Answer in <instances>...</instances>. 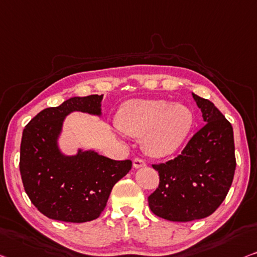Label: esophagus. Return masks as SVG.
Instances as JSON below:
<instances>
[{"label":"esophagus","instance_id":"obj_1","mask_svg":"<svg viewBox=\"0 0 257 257\" xmlns=\"http://www.w3.org/2000/svg\"><path fill=\"white\" fill-rule=\"evenodd\" d=\"M133 166H134V168H141V167L147 166V164H145L144 160H142L140 158H135L133 162Z\"/></svg>","mask_w":257,"mask_h":257}]
</instances>
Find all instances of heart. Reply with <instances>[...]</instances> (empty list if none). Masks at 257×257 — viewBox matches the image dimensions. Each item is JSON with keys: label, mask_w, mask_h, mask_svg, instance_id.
<instances>
[{"label": "heart", "mask_w": 257, "mask_h": 257, "mask_svg": "<svg viewBox=\"0 0 257 257\" xmlns=\"http://www.w3.org/2000/svg\"><path fill=\"white\" fill-rule=\"evenodd\" d=\"M121 130L143 138V149L155 158H165L177 152L194 127V113L182 102L165 99H132L118 110Z\"/></svg>", "instance_id": "obj_1"}]
</instances>
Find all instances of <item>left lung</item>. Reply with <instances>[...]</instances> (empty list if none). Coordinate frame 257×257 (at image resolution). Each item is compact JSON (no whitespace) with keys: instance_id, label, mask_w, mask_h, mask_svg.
Instances as JSON below:
<instances>
[{"instance_id":"1","label":"left lung","mask_w":257,"mask_h":257,"mask_svg":"<svg viewBox=\"0 0 257 257\" xmlns=\"http://www.w3.org/2000/svg\"><path fill=\"white\" fill-rule=\"evenodd\" d=\"M201 109V128L177 158L152 165L159 186L149 196L151 211L171 221L210 216L226 197L235 171L232 124L208 99L193 93Z\"/></svg>"}]
</instances>
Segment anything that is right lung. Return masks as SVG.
<instances>
[{
  "label": "right lung",
  "mask_w": 257,
  "mask_h": 257,
  "mask_svg": "<svg viewBox=\"0 0 257 257\" xmlns=\"http://www.w3.org/2000/svg\"><path fill=\"white\" fill-rule=\"evenodd\" d=\"M102 94L74 97L38 113L23 130L19 171L33 205L51 219L85 223L104 211L113 186L132 170L130 160H113L94 150L61 151L64 118L72 112L101 116Z\"/></svg>",
  "instance_id": "obj_1"
}]
</instances>
